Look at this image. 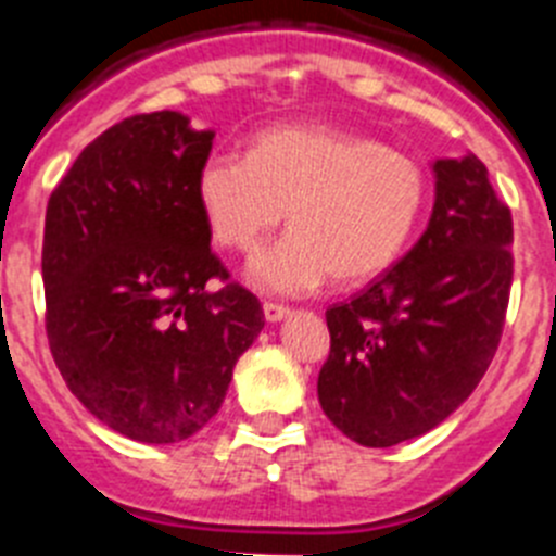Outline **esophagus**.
<instances>
[{"mask_svg": "<svg viewBox=\"0 0 556 556\" xmlns=\"http://www.w3.org/2000/svg\"><path fill=\"white\" fill-rule=\"evenodd\" d=\"M289 308L287 306H278V303H264V320L267 323H281L289 317Z\"/></svg>", "mask_w": 556, "mask_h": 556, "instance_id": "1", "label": "esophagus"}]
</instances>
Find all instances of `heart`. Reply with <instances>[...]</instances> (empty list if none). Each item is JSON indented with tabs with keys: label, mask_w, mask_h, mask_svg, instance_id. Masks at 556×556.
Returning a JSON list of instances; mask_svg holds the SVG:
<instances>
[{
	"label": "heart",
	"mask_w": 556,
	"mask_h": 556,
	"mask_svg": "<svg viewBox=\"0 0 556 556\" xmlns=\"http://www.w3.org/2000/svg\"><path fill=\"white\" fill-rule=\"evenodd\" d=\"M431 198L429 172L378 139L328 125H278L248 155L214 152L198 172V203L223 248H258L283 219L281 242L248 262L258 292L308 294L333 275L362 287L406 253Z\"/></svg>",
	"instance_id": "b5f03b06"
}]
</instances>
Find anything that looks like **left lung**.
Masks as SVG:
<instances>
[{
    "mask_svg": "<svg viewBox=\"0 0 556 556\" xmlns=\"http://www.w3.org/2000/svg\"><path fill=\"white\" fill-rule=\"evenodd\" d=\"M434 208L415 248L326 312L317 378L326 417L353 443L390 448L454 415L498 348L513 287V214L473 152L437 159Z\"/></svg>",
    "mask_w": 556,
    "mask_h": 556,
    "instance_id": "1",
    "label": "left lung"
}]
</instances>
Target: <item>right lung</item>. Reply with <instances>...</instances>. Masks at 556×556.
<instances>
[{
  "label": "right lung",
  "mask_w": 556,
  "mask_h": 556,
  "mask_svg": "<svg viewBox=\"0 0 556 556\" xmlns=\"http://www.w3.org/2000/svg\"><path fill=\"white\" fill-rule=\"evenodd\" d=\"M214 130L180 111L113 125L43 223L47 337L68 390L116 434L172 445L217 415L264 312L211 253L198 172Z\"/></svg>",
  "instance_id": "right-lung-1"
}]
</instances>
